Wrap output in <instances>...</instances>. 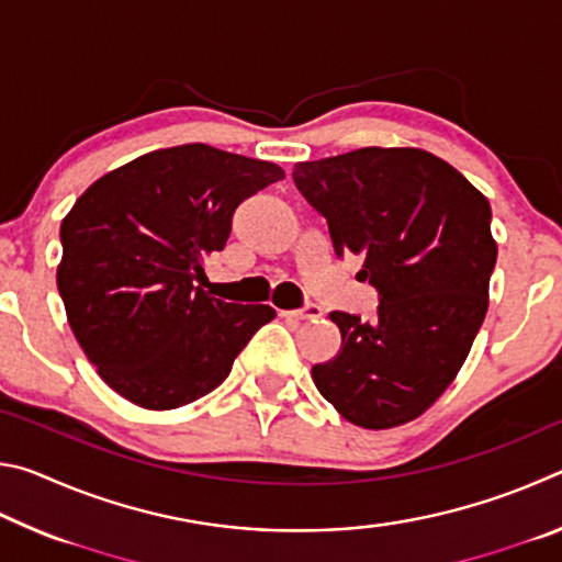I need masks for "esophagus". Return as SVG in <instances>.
I'll return each instance as SVG.
<instances>
[{"label": "esophagus", "instance_id": "34e87169", "mask_svg": "<svg viewBox=\"0 0 562 562\" xmlns=\"http://www.w3.org/2000/svg\"><path fill=\"white\" fill-rule=\"evenodd\" d=\"M280 315L288 319H317L322 317V307H317V304H304L302 310H282Z\"/></svg>", "mask_w": 562, "mask_h": 562}]
</instances>
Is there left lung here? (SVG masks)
I'll use <instances>...</instances> for the list:
<instances>
[{
	"label": "left lung",
	"instance_id": "8db88e82",
	"mask_svg": "<svg viewBox=\"0 0 562 562\" xmlns=\"http://www.w3.org/2000/svg\"><path fill=\"white\" fill-rule=\"evenodd\" d=\"M292 178L339 258L364 255L359 278L379 292L374 322L331 312L341 349L312 379L361 429L412 422L453 382L486 317L498 255L486 195L422 148L349 150Z\"/></svg>",
	"mask_w": 562,
	"mask_h": 562
}]
</instances>
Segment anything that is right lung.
Wrapping results in <instances>:
<instances>
[{"label": "right lung", "mask_w": 562, "mask_h": 562, "mask_svg": "<svg viewBox=\"0 0 562 562\" xmlns=\"http://www.w3.org/2000/svg\"><path fill=\"white\" fill-rule=\"evenodd\" d=\"M282 178L268 160L186 144L111 170L74 203L56 284L76 341L113 392L168 412L225 382L274 310L215 300L195 282L231 237L235 207Z\"/></svg>", "instance_id": "obj_1"}]
</instances>
